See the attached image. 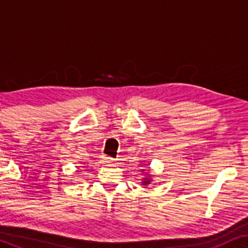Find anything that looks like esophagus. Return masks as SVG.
Instances as JSON below:
<instances>
[{"label": "esophagus", "instance_id": "esophagus-1", "mask_svg": "<svg viewBox=\"0 0 248 248\" xmlns=\"http://www.w3.org/2000/svg\"><path fill=\"white\" fill-rule=\"evenodd\" d=\"M103 159H104V161H105V162H107V164H111V162H114V161H115V159L110 158V157H108V155H104Z\"/></svg>", "mask_w": 248, "mask_h": 248}]
</instances>
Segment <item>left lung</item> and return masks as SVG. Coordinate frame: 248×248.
<instances>
[{
    "label": "left lung",
    "mask_w": 248,
    "mask_h": 248,
    "mask_svg": "<svg viewBox=\"0 0 248 248\" xmlns=\"http://www.w3.org/2000/svg\"><path fill=\"white\" fill-rule=\"evenodd\" d=\"M142 170H145V169H142ZM150 183H151V178H150V176H149V175H147V176H145V177L143 178V182H142V184H143V185H148V184H150Z\"/></svg>",
    "instance_id": "1"
}]
</instances>
